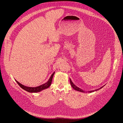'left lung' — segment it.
Listing matches in <instances>:
<instances>
[{"instance_id": "1", "label": "left lung", "mask_w": 123, "mask_h": 123, "mask_svg": "<svg viewBox=\"0 0 123 123\" xmlns=\"http://www.w3.org/2000/svg\"><path fill=\"white\" fill-rule=\"evenodd\" d=\"M70 84H71V86H72V87L75 90H76V91H80V92H83V93H85V91H84V90H83L81 88H78V87H77V86H76L73 82H72L71 81V79H70ZM105 86V85H104ZM104 86H102V87H101V88H98V89H95V90H91V91H88V93H92V92H94V91H97V90H99L100 89H101V88H103Z\"/></svg>"}]
</instances>
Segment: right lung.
I'll return each mask as SVG.
<instances>
[{"mask_svg":"<svg viewBox=\"0 0 123 123\" xmlns=\"http://www.w3.org/2000/svg\"><path fill=\"white\" fill-rule=\"evenodd\" d=\"M55 73V72H54L53 73V74L51 75V77H50V78L49 79L48 81L45 83L42 84L41 85L38 86V87H27L25 86L24 85L21 84L20 83H19V82H18L17 80H16V82L18 83V84L19 85V86L21 88H22L23 89L27 91V92H29L30 93H37V92H39L40 91H41L42 90H43V89H45L46 88H49L50 87V86L51 84V83L52 82V80H53V77L54 74Z\"/></svg>","mask_w":123,"mask_h":123,"instance_id":"1","label":"right lung"}]
</instances>
